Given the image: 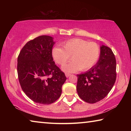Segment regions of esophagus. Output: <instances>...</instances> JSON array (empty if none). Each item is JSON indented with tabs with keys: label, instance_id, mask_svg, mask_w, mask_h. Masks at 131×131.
I'll return each instance as SVG.
<instances>
[{
	"label": "esophagus",
	"instance_id": "esophagus-1",
	"mask_svg": "<svg viewBox=\"0 0 131 131\" xmlns=\"http://www.w3.org/2000/svg\"><path fill=\"white\" fill-rule=\"evenodd\" d=\"M70 75H71L70 73H65V76H66V77H69V76H70Z\"/></svg>",
	"mask_w": 131,
	"mask_h": 131
}]
</instances>
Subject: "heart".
<instances>
[{
	"mask_svg": "<svg viewBox=\"0 0 131 131\" xmlns=\"http://www.w3.org/2000/svg\"><path fill=\"white\" fill-rule=\"evenodd\" d=\"M62 48L55 47L52 50V56L57 63L63 65L70 60L73 61L64 66L63 70L74 72L81 69L87 70L93 67L100 56V48L95 43L81 39H72L62 44Z\"/></svg>",
	"mask_w": 131,
	"mask_h": 131,
	"instance_id": "obj_1",
	"label": "heart"
}]
</instances>
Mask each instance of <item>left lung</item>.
<instances>
[{
    "label": "left lung",
    "mask_w": 131,
    "mask_h": 131,
    "mask_svg": "<svg viewBox=\"0 0 131 131\" xmlns=\"http://www.w3.org/2000/svg\"><path fill=\"white\" fill-rule=\"evenodd\" d=\"M77 77L76 89L82 100L94 103L105 98L116 80V60L112 50L102 46L100 57L96 65Z\"/></svg>",
    "instance_id": "obj_1"
}]
</instances>
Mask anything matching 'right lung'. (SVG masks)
I'll list each match as a JSON object with an SVG mask.
<instances>
[{
    "instance_id": "add662e5",
    "label": "right lung",
    "mask_w": 131,
    "mask_h": 131,
    "mask_svg": "<svg viewBox=\"0 0 131 131\" xmlns=\"http://www.w3.org/2000/svg\"><path fill=\"white\" fill-rule=\"evenodd\" d=\"M52 37L31 40L18 57L17 73L22 90L36 103L49 105L60 97L66 77L53 61Z\"/></svg>"
}]
</instances>
